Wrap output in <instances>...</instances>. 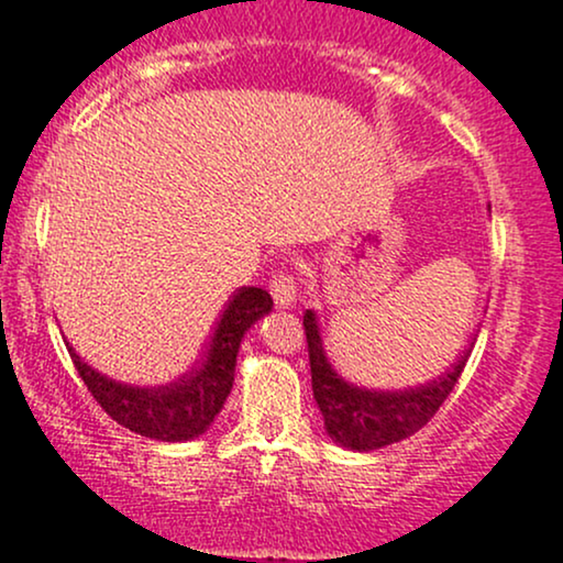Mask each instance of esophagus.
Masks as SVG:
<instances>
[{"mask_svg":"<svg viewBox=\"0 0 563 563\" xmlns=\"http://www.w3.org/2000/svg\"><path fill=\"white\" fill-rule=\"evenodd\" d=\"M269 294H273L277 307H290L296 301V294H299V283H296L294 275L275 273L273 280H269Z\"/></svg>","mask_w":563,"mask_h":563,"instance_id":"esophagus-1","label":"esophagus"}]
</instances>
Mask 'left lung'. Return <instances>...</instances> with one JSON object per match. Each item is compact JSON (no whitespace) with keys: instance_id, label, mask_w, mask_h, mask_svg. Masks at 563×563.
Wrapping results in <instances>:
<instances>
[{"instance_id":"left-lung-1","label":"left lung","mask_w":563,"mask_h":563,"mask_svg":"<svg viewBox=\"0 0 563 563\" xmlns=\"http://www.w3.org/2000/svg\"><path fill=\"white\" fill-rule=\"evenodd\" d=\"M303 333H307L309 367H312L314 402L320 407L328 434L344 448L360 452L386 448V444L399 442V439L412 437L418 429H423L450 397V391L455 389L471 357L468 346L444 376L431 384L416 386V389L371 391L349 384L328 363L318 314L312 309H307L303 314Z\"/></svg>"}]
</instances>
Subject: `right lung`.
Listing matches in <instances>:
<instances>
[{
    "instance_id": "right-lung-1",
    "label": "right lung",
    "mask_w": 563,
    "mask_h": 563,
    "mask_svg": "<svg viewBox=\"0 0 563 563\" xmlns=\"http://www.w3.org/2000/svg\"><path fill=\"white\" fill-rule=\"evenodd\" d=\"M273 309V296L264 288H241L224 309L206 349V360L169 386H126L111 380L89 367L74 349L70 360L97 405L134 434L158 439V442H185L203 434L224 407V399L235 380V357L243 333Z\"/></svg>"
}]
</instances>
